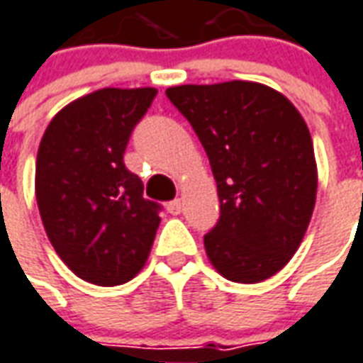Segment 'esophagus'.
Segmentation results:
<instances>
[{
  "instance_id": "esophagus-1",
  "label": "esophagus",
  "mask_w": 363,
  "mask_h": 363,
  "mask_svg": "<svg viewBox=\"0 0 363 363\" xmlns=\"http://www.w3.org/2000/svg\"><path fill=\"white\" fill-rule=\"evenodd\" d=\"M181 210H182V200L181 199H174V200H171L169 204H167V212H169V214H173V216L181 214Z\"/></svg>"
}]
</instances>
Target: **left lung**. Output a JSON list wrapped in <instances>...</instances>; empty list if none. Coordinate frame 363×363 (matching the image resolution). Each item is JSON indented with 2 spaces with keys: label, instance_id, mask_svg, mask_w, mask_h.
<instances>
[{
  "label": "left lung",
  "instance_id": "8db88e82",
  "mask_svg": "<svg viewBox=\"0 0 363 363\" xmlns=\"http://www.w3.org/2000/svg\"><path fill=\"white\" fill-rule=\"evenodd\" d=\"M167 98L189 120L216 179L220 218L208 259L234 283H259L289 263L316 200V161L303 116L283 94L245 80L184 84Z\"/></svg>",
  "mask_w": 363,
  "mask_h": 363
}]
</instances>
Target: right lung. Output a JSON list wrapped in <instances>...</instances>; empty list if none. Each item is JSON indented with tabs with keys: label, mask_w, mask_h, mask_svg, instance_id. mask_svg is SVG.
I'll return each instance as SVG.
<instances>
[{
	"label": "right lung",
	"mask_w": 363,
	"mask_h": 363,
	"mask_svg": "<svg viewBox=\"0 0 363 363\" xmlns=\"http://www.w3.org/2000/svg\"><path fill=\"white\" fill-rule=\"evenodd\" d=\"M155 96V88L96 90L58 111L40 139V220L58 257L94 285L135 277L155 240L161 204L143 199V182L123 163Z\"/></svg>",
	"instance_id": "1"
}]
</instances>
